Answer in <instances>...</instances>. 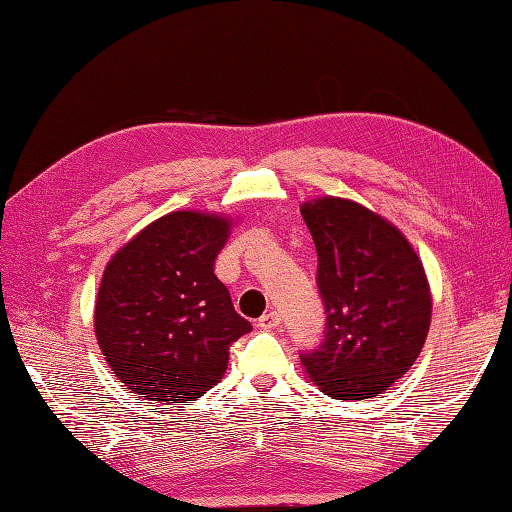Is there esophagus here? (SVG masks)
<instances>
[{
    "label": "esophagus",
    "mask_w": 512,
    "mask_h": 512,
    "mask_svg": "<svg viewBox=\"0 0 512 512\" xmlns=\"http://www.w3.org/2000/svg\"><path fill=\"white\" fill-rule=\"evenodd\" d=\"M258 327L260 330H276V327H281V314L278 312H267L258 318Z\"/></svg>",
    "instance_id": "esophagus-1"
}]
</instances>
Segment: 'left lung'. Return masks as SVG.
I'll return each instance as SVG.
<instances>
[{
	"mask_svg": "<svg viewBox=\"0 0 512 512\" xmlns=\"http://www.w3.org/2000/svg\"><path fill=\"white\" fill-rule=\"evenodd\" d=\"M318 252L327 323L301 363L318 390L341 401L379 397L423 350L432 318L426 269L390 220L359 202L321 196L301 205Z\"/></svg>",
	"mask_w": 512,
	"mask_h": 512,
	"instance_id": "left-lung-1",
	"label": "left lung"
}]
</instances>
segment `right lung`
Segmentation results:
<instances>
[{
    "instance_id": "1",
    "label": "right lung",
    "mask_w": 512,
    "mask_h": 512,
    "mask_svg": "<svg viewBox=\"0 0 512 512\" xmlns=\"http://www.w3.org/2000/svg\"><path fill=\"white\" fill-rule=\"evenodd\" d=\"M231 225L211 211H171L106 263L95 339L133 394L187 406L223 379L229 345L252 330L214 274Z\"/></svg>"
}]
</instances>
